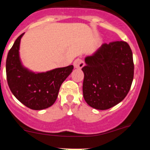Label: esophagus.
Listing matches in <instances>:
<instances>
[{
  "mask_svg": "<svg viewBox=\"0 0 150 150\" xmlns=\"http://www.w3.org/2000/svg\"><path fill=\"white\" fill-rule=\"evenodd\" d=\"M74 67L76 68H82L85 66V62L81 59H76L74 62Z\"/></svg>",
  "mask_w": 150,
  "mask_h": 150,
  "instance_id": "1",
  "label": "esophagus"
}]
</instances>
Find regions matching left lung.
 <instances>
[{
	"mask_svg": "<svg viewBox=\"0 0 150 150\" xmlns=\"http://www.w3.org/2000/svg\"><path fill=\"white\" fill-rule=\"evenodd\" d=\"M83 97L90 107L107 110L126 97L134 78L133 55L125 41L104 43L85 59Z\"/></svg>",
	"mask_w": 150,
	"mask_h": 150,
	"instance_id": "obj_1",
	"label": "left lung"
}]
</instances>
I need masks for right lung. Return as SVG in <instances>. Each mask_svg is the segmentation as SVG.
Returning <instances> with one entry per match:
<instances>
[{"mask_svg": "<svg viewBox=\"0 0 150 150\" xmlns=\"http://www.w3.org/2000/svg\"><path fill=\"white\" fill-rule=\"evenodd\" d=\"M21 34L12 46L6 62L8 86L13 95L31 110H43L56 100L62 83L72 72L74 66L56 68L46 73L35 74L22 66L19 59Z\"/></svg>", "mask_w": 150, "mask_h": 150, "instance_id": "add662e5", "label": "right lung"}]
</instances>
